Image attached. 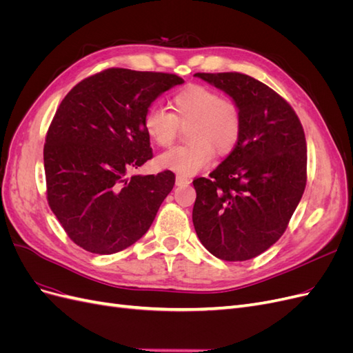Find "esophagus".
<instances>
[{"instance_id":"obj_1","label":"esophagus","mask_w":353,"mask_h":353,"mask_svg":"<svg viewBox=\"0 0 353 353\" xmlns=\"http://www.w3.org/2000/svg\"><path fill=\"white\" fill-rule=\"evenodd\" d=\"M176 185H188L191 181H190V178H187V176H183V175H176Z\"/></svg>"}]
</instances>
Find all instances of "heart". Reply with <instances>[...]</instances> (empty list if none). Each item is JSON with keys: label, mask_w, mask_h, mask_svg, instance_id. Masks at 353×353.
Masks as SVG:
<instances>
[{"label": "heart", "mask_w": 353, "mask_h": 353, "mask_svg": "<svg viewBox=\"0 0 353 353\" xmlns=\"http://www.w3.org/2000/svg\"><path fill=\"white\" fill-rule=\"evenodd\" d=\"M174 113L150 108L144 114V130L160 147L176 140L179 126H188L190 144L170 148L157 157V165L179 175H194L208 168L215 150L231 153L239 144L243 114L239 105L205 85L191 83L174 94L170 100Z\"/></svg>", "instance_id": "obj_1"}]
</instances>
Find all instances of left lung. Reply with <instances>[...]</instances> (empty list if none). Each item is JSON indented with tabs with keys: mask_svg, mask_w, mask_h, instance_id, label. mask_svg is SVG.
Instances as JSON below:
<instances>
[{
	"mask_svg": "<svg viewBox=\"0 0 353 353\" xmlns=\"http://www.w3.org/2000/svg\"><path fill=\"white\" fill-rule=\"evenodd\" d=\"M227 92L243 114L239 144L196 178L193 223L216 258L248 261L283 236L306 187V140L296 112L268 85L239 72L196 73Z\"/></svg>",
	"mask_w": 353,
	"mask_h": 353,
	"instance_id": "8db88e82",
	"label": "left lung"
}]
</instances>
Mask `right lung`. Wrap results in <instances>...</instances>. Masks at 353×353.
I'll list each match as a JSON object with an SVG mask.
<instances>
[{
	"instance_id": "right-lung-1",
	"label": "right lung",
	"mask_w": 353,
	"mask_h": 353,
	"mask_svg": "<svg viewBox=\"0 0 353 353\" xmlns=\"http://www.w3.org/2000/svg\"><path fill=\"white\" fill-rule=\"evenodd\" d=\"M184 79L174 73L112 68L85 78L60 103L47 131V200L69 239L112 254L150 228L175 175H134L153 157L144 114Z\"/></svg>"
}]
</instances>
